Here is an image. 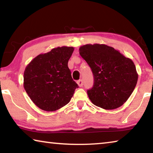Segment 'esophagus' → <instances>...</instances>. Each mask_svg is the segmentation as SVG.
<instances>
[{"mask_svg": "<svg viewBox=\"0 0 153 153\" xmlns=\"http://www.w3.org/2000/svg\"><path fill=\"white\" fill-rule=\"evenodd\" d=\"M77 84H78V86H79V87H82V86H83V81H82V79H79V80H78V81L77 82Z\"/></svg>", "mask_w": 153, "mask_h": 153, "instance_id": "esophagus-1", "label": "esophagus"}]
</instances>
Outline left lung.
Wrapping results in <instances>:
<instances>
[{"instance_id": "obj_1", "label": "left lung", "mask_w": 153, "mask_h": 153, "mask_svg": "<svg viewBox=\"0 0 153 153\" xmlns=\"http://www.w3.org/2000/svg\"><path fill=\"white\" fill-rule=\"evenodd\" d=\"M79 51L94 76L93 86L87 90L93 104L108 110L123 105L138 82L134 62L105 45H86Z\"/></svg>"}]
</instances>
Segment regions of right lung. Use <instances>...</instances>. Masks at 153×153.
<instances>
[{
    "label": "right lung",
    "mask_w": 153,
    "mask_h": 153,
    "mask_svg": "<svg viewBox=\"0 0 153 153\" xmlns=\"http://www.w3.org/2000/svg\"><path fill=\"white\" fill-rule=\"evenodd\" d=\"M74 50V47L68 46L53 48L38 55L25 67L24 88L41 109L54 111L64 107L78 88L68 67Z\"/></svg>",
    "instance_id": "right-lung-1"
}]
</instances>
